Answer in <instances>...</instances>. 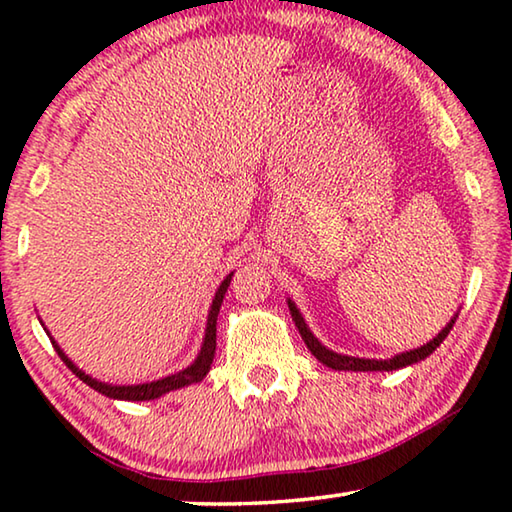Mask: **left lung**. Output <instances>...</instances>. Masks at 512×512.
Listing matches in <instances>:
<instances>
[{
    "mask_svg": "<svg viewBox=\"0 0 512 512\" xmlns=\"http://www.w3.org/2000/svg\"><path fill=\"white\" fill-rule=\"evenodd\" d=\"M287 306H290V313H292V320L294 325H297L301 338H304V343L308 345V350L313 352L315 359L318 362H322L325 366H329V369L334 371H397V369H403V366H410V364H417L422 362V359H427L431 352H434L438 345H441L445 341V336L450 334L452 325H455L457 315L452 318L448 325H445L438 334L431 338L429 343L420 345V348L415 350H406V352H399V355H394L390 359H366V357H350V355H341V352H334L329 350L327 345H322L318 338L313 336V331L308 329L304 315L299 313L297 304H294L292 299H287Z\"/></svg>",
    "mask_w": 512,
    "mask_h": 512,
    "instance_id": "8db88e82",
    "label": "left lung"
}]
</instances>
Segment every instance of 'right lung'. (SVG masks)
<instances>
[{"label":"right lung","instance_id":"right-lung-1","mask_svg":"<svg viewBox=\"0 0 512 512\" xmlns=\"http://www.w3.org/2000/svg\"><path fill=\"white\" fill-rule=\"evenodd\" d=\"M232 276L234 271L229 273V276L222 280L218 290H215V297H213V304H211V311H208V320H206V331H204V343H201V350L194 362L187 366V369L178 371V373H171L167 378H160V380H153V383H141V385H111V383H102V380L88 376V373L78 369V366L71 362V359L64 355V350L60 345L55 343V338L50 336V343H53V348L57 355L64 364L69 366L71 371L76 373L78 378L83 380L85 385H90L92 390H97L99 394H104V397L109 399H120V401H150V399H160L162 394H169L174 390H181V387L187 385H194V383H201V380L206 378V373L211 371V364H213V357H215V325H218V313H220V306H222V299H225V292L229 283H232Z\"/></svg>","mask_w":512,"mask_h":512}]
</instances>
